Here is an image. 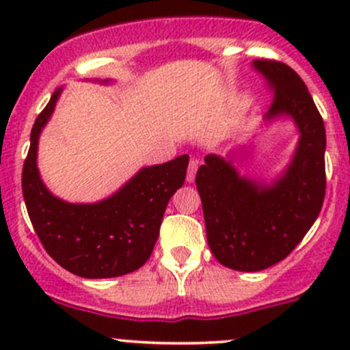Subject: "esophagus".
<instances>
[{
    "label": "esophagus",
    "mask_w": 350,
    "mask_h": 350,
    "mask_svg": "<svg viewBox=\"0 0 350 350\" xmlns=\"http://www.w3.org/2000/svg\"><path fill=\"white\" fill-rule=\"evenodd\" d=\"M196 171H198V161H196V159H191V161H189V165H188V174H186V181H188V183L195 181Z\"/></svg>",
    "instance_id": "1"
}]
</instances>
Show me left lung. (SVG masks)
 Instances as JSON below:
<instances>
[{
	"mask_svg": "<svg viewBox=\"0 0 350 350\" xmlns=\"http://www.w3.org/2000/svg\"><path fill=\"white\" fill-rule=\"evenodd\" d=\"M254 67L274 91L266 118L289 115L299 130L295 157L271 186L241 178L230 159L206 155L196 172L210 250L243 273L274 266L303 241L325 198V126L308 88L289 66L260 59Z\"/></svg>",
	"mask_w": 350,
	"mask_h": 350,
	"instance_id": "left-lung-1",
	"label": "left lung"
}]
</instances>
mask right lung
<instances>
[{
    "label": "right lung",
    "instance_id": "obj_1",
    "mask_svg": "<svg viewBox=\"0 0 350 350\" xmlns=\"http://www.w3.org/2000/svg\"><path fill=\"white\" fill-rule=\"evenodd\" d=\"M59 94L61 90L35 120L23 164L22 189L35 234L49 256L76 276L101 280L133 273L152 254L165 206L185 185L189 155L144 167L100 203H66L51 195L37 169L38 135Z\"/></svg>",
    "mask_w": 350,
    "mask_h": 350
}]
</instances>
